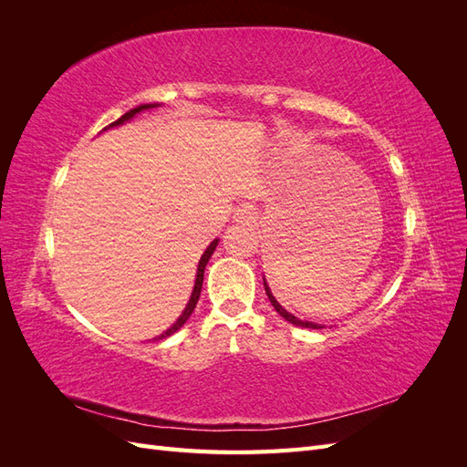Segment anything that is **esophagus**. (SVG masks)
Returning <instances> with one entry per match:
<instances>
[{"instance_id":"1","label":"esophagus","mask_w":467,"mask_h":467,"mask_svg":"<svg viewBox=\"0 0 467 467\" xmlns=\"http://www.w3.org/2000/svg\"><path fill=\"white\" fill-rule=\"evenodd\" d=\"M234 222H235V223H242V225H249L251 222H255V212H253V208L247 206V204L239 206V208L234 212Z\"/></svg>"}]
</instances>
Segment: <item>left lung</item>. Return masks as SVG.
Listing matches in <instances>:
<instances>
[{"label":"left lung","mask_w":467,"mask_h":467,"mask_svg":"<svg viewBox=\"0 0 467 467\" xmlns=\"http://www.w3.org/2000/svg\"><path fill=\"white\" fill-rule=\"evenodd\" d=\"M263 285H265V292H266V296H268V300H271V304H273V307L276 309V312L285 317L286 321H290L292 325H298V327H306V329H323V325H319V323H314V321H304V319H298L296 316H292L290 312H286L285 307H282L278 302H276V298L273 296V292H271V288H268V285H266V280L263 278Z\"/></svg>","instance_id":"8db88e82"}]
</instances>
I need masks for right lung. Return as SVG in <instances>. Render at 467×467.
I'll use <instances>...</instances> for the list:
<instances>
[{
  "instance_id": "1",
  "label": "right lung",
  "mask_w": 467,
  "mask_h": 467,
  "mask_svg": "<svg viewBox=\"0 0 467 467\" xmlns=\"http://www.w3.org/2000/svg\"><path fill=\"white\" fill-rule=\"evenodd\" d=\"M155 107H160V103H148V105H140V107H136V109H130L129 112H124V115L119 119V120H115V122H110L107 129H103V130H109V129H115V126H120V124H124V122H129L130 119H134L138 112H142V110H148V109H155ZM218 242L220 239H214V242H212L208 247H206V251L202 253V257H201V261H199V268H196V278H194V288H192V292H191V298H189V302H187V307L182 309V314L177 317V321L171 325V327H169L167 331H163L158 338H165V337H169V335H173L175 331H179L182 325H185V321L191 317V314L194 312V307H196V302H199V298H201V290H202V280H204V268H206V265H208V261H210V257H212V253L216 251V247H218Z\"/></svg>"
}]
</instances>
